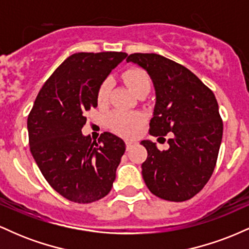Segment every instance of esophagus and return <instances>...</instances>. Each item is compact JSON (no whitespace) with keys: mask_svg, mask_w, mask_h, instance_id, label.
<instances>
[{"mask_svg":"<svg viewBox=\"0 0 249 249\" xmlns=\"http://www.w3.org/2000/svg\"><path fill=\"white\" fill-rule=\"evenodd\" d=\"M125 145H126V150L127 151L131 150V148H132V146H133V142L126 141V142H125Z\"/></svg>","mask_w":249,"mask_h":249,"instance_id":"1","label":"esophagus"}]
</instances>
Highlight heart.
I'll use <instances>...</instances> for the list:
<instances>
[{
	"instance_id": "1",
	"label": "heart",
	"mask_w": 249,
	"mask_h": 249,
	"mask_svg": "<svg viewBox=\"0 0 249 249\" xmlns=\"http://www.w3.org/2000/svg\"><path fill=\"white\" fill-rule=\"evenodd\" d=\"M123 78L127 87L133 91L134 93L138 92L142 88L150 85V79L144 70L139 68H130L125 70L123 73ZM111 82L108 79H105L99 85L98 91H97V102L99 105L105 104L107 102L108 93H110ZM142 117L139 113L127 112V111L117 110L112 112L108 117L107 123L108 126L113 131L123 136H131L138 130L142 125Z\"/></svg>"
}]
</instances>
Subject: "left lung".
Segmentation results:
<instances>
[{"label":"left lung","mask_w":249,"mask_h":249,"mask_svg":"<svg viewBox=\"0 0 249 249\" xmlns=\"http://www.w3.org/2000/svg\"><path fill=\"white\" fill-rule=\"evenodd\" d=\"M147 71L156 90L151 136L171 133L170 148L147 150L142 174L148 190L168 201H185L204 188L215 167L224 124L218 102L192 71L157 53H132L126 58Z\"/></svg>","instance_id":"left-lung-1"}]
</instances>
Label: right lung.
I'll return each mask as SVG.
<instances>
[{"label":"right lung","instance_id":"obj_1","mask_svg":"<svg viewBox=\"0 0 249 249\" xmlns=\"http://www.w3.org/2000/svg\"><path fill=\"white\" fill-rule=\"evenodd\" d=\"M127 53H78L44 83L28 116L30 151L45 180L65 199L90 204L104 198L116 179L125 142L110 132L98 142L82 134L97 91Z\"/></svg>","mask_w":249,"mask_h":249}]
</instances>
